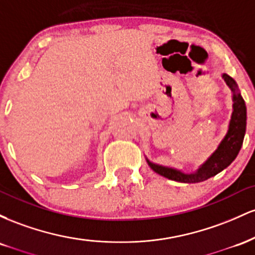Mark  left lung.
I'll use <instances>...</instances> for the list:
<instances>
[{
    "mask_svg": "<svg viewBox=\"0 0 255 255\" xmlns=\"http://www.w3.org/2000/svg\"><path fill=\"white\" fill-rule=\"evenodd\" d=\"M225 84L231 90V98H233V113L228 126V130L223 139L221 140L217 148L212 152L211 156L198 166L197 170L193 172H183L182 170L171 166H165L151 162L147 157L146 162L150 168L157 174L162 175L169 180L183 183H198L203 182L207 178L215 176L228 168L238 157L241 146L244 144L246 125H247V109L244 98L240 93L239 86L236 81L228 74H222Z\"/></svg>",
    "mask_w": 255,
    "mask_h": 255,
    "instance_id": "1",
    "label": "left lung"
}]
</instances>
